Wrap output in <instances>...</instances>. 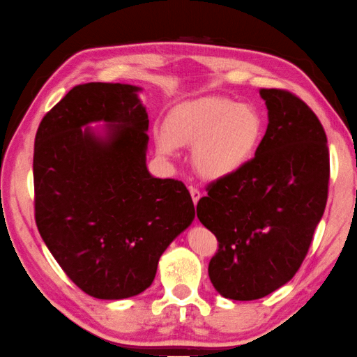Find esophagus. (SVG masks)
I'll return each instance as SVG.
<instances>
[{
  "label": "esophagus",
  "instance_id": "obj_1",
  "mask_svg": "<svg viewBox=\"0 0 357 357\" xmlns=\"http://www.w3.org/2000/svg\"><path fill=\"white\" fill-rule=\"evenodd\" d=\"M190 192H191V197H192V202H195V206H197V202H199L201 199V191L195 188V186H191L190 188Z\"/></svg>",
  "mask_w": 357,
  "mask_h": 357
}]
</instances>
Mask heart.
Wrapping results in <instances>:
<instances>
[{"mask_svg":"<svg viewBox=\"0 0 357 357\" xmlns=\"http://www.w3.org/2000/svg\"><path fill=\"white\" fill-rule=\"evenodd\" d=\"M264 128L261 112L250 104L207 96L174 107L165 131L155 134V142L167 156L175 153V147H192L197 174L220 180L241 172L253 160Z\"/></svg>","mask_w":357,"mask_h":357,"instance_id":"1","label":"heart"}]
</instances>
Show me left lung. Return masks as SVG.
Instances as JSON below:
<instances>
[{"mask_svg":"<svg viewBox=\"0 0 357 357\" xmlns=\"http://www.w3.org/2000/svg\"><path fill=\"white\" fill-rule=\"evenodd\" d=\"M259 93L268 125L255 158L210 183L197 202V218L218 241L210 282L232 301L261 299L296 275L329 190V147L318 116L291 91Z\"/></svg>","mask_w":357,"mask_h":357,"instance_id":"8db88e82","label":"left lung"}]
</instances>
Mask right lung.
<instances>
[{
	"mask_svg": "<svg viewBox=\"0 0 357 357\" xmlns=\"http://www.w3.org/2000/svg\"><path fill=\"white\" fill-rule=\"evenodd\" d=\"M125 84L75 85L44 115L34 139V218L64 273L96 299L149 288L158 261L195 220L186 186L151 177L149 115ZM106 121V138L81 126Z\"/></svg>",
	"mask_w": 357,
	"mask_h": 357,
	"instance_id": "right-lung-1",
	"label": "right lung"
}]
</instances>
